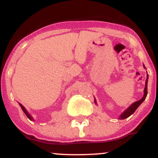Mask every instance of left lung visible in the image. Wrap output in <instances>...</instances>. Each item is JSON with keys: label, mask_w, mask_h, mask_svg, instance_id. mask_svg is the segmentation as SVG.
<instances>
[{"label": "left lung", "mask_w": 158, "mask_h": 158, "mask_svg": "<svg viewBox=\"0 0 158 158\" xmlns=\"http://www.w3.org/2000/svg\"><path fill=\"white\" fill-rule=\"evenodd\" d=\"M143 67H144V68H145L144 65H143ZM148 79V75L147 73V78H146V86H145V88H144V94H143V97L142 99H139V100H138V101H137V102H134L133 104L131 105V106L128 107V108H127V109L125 110V111L123 112V113L121 114L120 116H119V119H124L126 118H128V117H130L132 114L135 113V111L137 110V108H138V107L140 106L141 103H142L143 101L146 99V96H147V94H148V91H147ZM94 102L97 104V101H96V99H94Z\"/></svg>", "instance_id": "1"}]
</instances>
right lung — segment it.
<instances>
[{
  "mask_svg": "<svg viewBox=\"0 0 158 158\" xmlns=\"http://www.w3.org/2000/svg\"><path fill=\"white\" fill-rule=\"evenodd\" d=\"M19 105H20V106H21V109H22V110H23V112H24V114H26V115H27V117H28V118H29V119H30V120H33V121H34V119H33V118H32V116H31V115H30V114H29V113H28V112H27V110H26V108H24V107H23V106H22V105H21V104H20V103H19Z\"/></svg>",
  "mask_w": 158,
  "mask_h": 158,
  "instance_id": "1",
  "label": "right lung"
}]
</instances>
